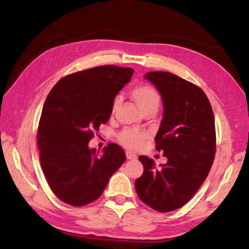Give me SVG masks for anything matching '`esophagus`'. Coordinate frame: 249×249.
I'll return each instance as SVG.
<instances>
[{
    "instance_id": "34e87169",
    "label": "esophagus",
    "mask_w": 249,
    "mask_h": 249,
    "mask_svg": "<svg viewBox=\"0 0 249 249\" xmlns=\"http://www.w3.org/2000/svg\"><path fill=\"white\" fill-rule=\"evenodd\" d=\"M125 156H126V159H129V160L137 159V156L133 154V153H131V152H125Z\"/></svg>"
}]
</instances>
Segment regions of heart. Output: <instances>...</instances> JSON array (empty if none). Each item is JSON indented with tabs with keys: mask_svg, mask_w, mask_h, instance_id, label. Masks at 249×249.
<instances>
[{
	"mask_svg": "<svg viewBox=\"0 0 249 249\" xmlns=\"http://www.w3.org/2000/svg\"><path fill=\"white\" fill-rule=\"evenodd\" d=\"M131 95L143 114H146L149 112L156 113L161 105V95L159 91L153 86L147 84H142L133 88ZM119 104L120 99L116 96L112 102L111 113H114L117 110ZM117 138L118 141L126 148L138 149L146 140L147 134L125 129L118 134Z\"/></svg>",
	"mask_w": 249,
	"mask_h": 249,
	"instance_id": "obj_1",
	"label": "heart"
}]
</instances>
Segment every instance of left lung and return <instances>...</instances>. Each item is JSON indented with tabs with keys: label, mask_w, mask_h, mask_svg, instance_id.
Listing matches in <instances>:
<instances>
[{
	"label": "left lung",
	"mask_w": 249,
	"mask_h": 249,
	"mask_svg": "<svg viewBox=\"0 0 249 249\" xmlns=\"http://www.w3.org/2000/svg\"><path fill=\"white\" fill-rule=\"evenodd\" d=\"M145 78L159 90L164 113L156 135V149L168 161L157 168L140 156L142 176L135 182L139 198L158 212H170L189 201L207 178L216 153L215 120L202 89L168 71Z\"/></svg>",
	"instance_id": "left-lung-1"
}]
</instances>
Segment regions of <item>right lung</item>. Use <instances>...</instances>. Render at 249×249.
<instances>
[{
  "label": "right lung",
  "mask_w": 249,
  "mask_h": 249,
  "mask_svg": "<svg viewBox=\"0 0 249 249\" xmlns=\"http://www.w3.org/2000/svg\"><path fill=\"white\" fill-rule=\"evenodd\" d=\"M134 71L102 65L57 82L44 102L37 129L40 165L56 196L73 207L99 198L125 161L122 146L109 143L100 155L88 143L108 123L112 102Z\"/></svg>",
  "instance_id": "right-lung-1"
}]
</instances>
